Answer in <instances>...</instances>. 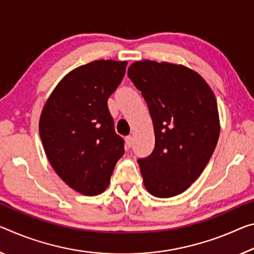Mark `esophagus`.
<instances>
[{
  "label": "esophagus",
  "mask_w": 254,
  "mask_h": 254,
  "mask_svg": "<svg viewBox=\"0 0 254 254\" xmlns=\"http://www.w3.org/2000/svg\"><path fill=\"white\" fill-rule=\"evenodd\" d=\"M132 143H133V136L132 135H127L126 138V144L127 148H130L132 146Z\"/></svg>",
  "instance_id": "1"
}]
</instances>
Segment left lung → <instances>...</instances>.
I'll return each instance as SVG.
<instances>
[{
	"instance_id": "left-lung-1",
	"label": "left lung",
	"mask_w": 254,
	"mask_h": 254,
	"mask_svg": "<svg viewBox=\"0 0 254 254\" xmlns=\"http://www.w3.org/2000/svg\"><path fill=\"white\" fill-rule=\"evenodd\" d=\"M127 76L150 113L155 149L138 164L147 191L157 198L183 193L210 160L220 133L216 97L198 72L182 64L144 60Z\"/></svg>"
}]
</instances>
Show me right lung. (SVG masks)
Returning <instances> with one entry per match:
<instances>
[{
  "label": "right lung",
  "instance_id": "obj_1",
  "mask_svg": "<svg viewBox=\"0 0 254 254\" xmlns=\"http://www.w3.org/2000/svg\"><path fill=\"white\" fill-rule=\"evenodd\" d=\"M127 61L97 60L75 67L43 107L39 135L53 170L83 195L106 190L124 141L115 133L107 99L126 74Z\"/></svg>",
  "mask_w": 254,
  "mask_h": 254
}]
</instances>
